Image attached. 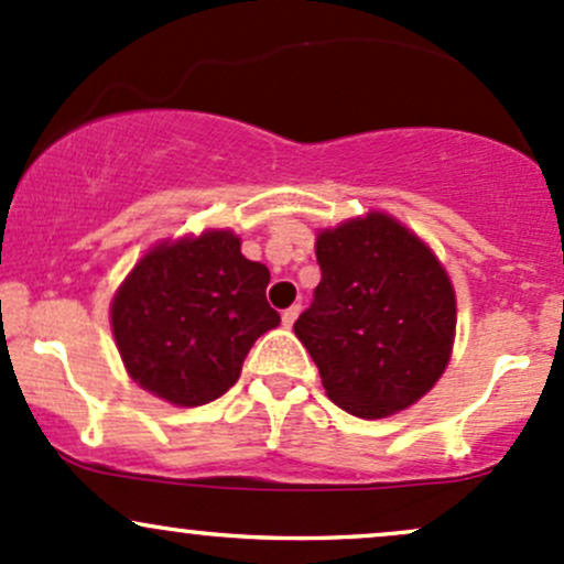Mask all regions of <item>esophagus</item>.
<instances>
[{
	"label": "esophagus",
	"mask_w": 564,
	"mask_h": 564,
	"mask_svg": "<svg viewBox=\"0 0 564 564\" xmlns=\"http://www.w3.org/2000/svg\"><path fill=\"white\" fill-rule=\"evenodd\" d=\"M300 311H302V305L300 302H294L292 307H286V311L281 313V318H283V327H292L294 322H297V316H300Z\"/></svg>",
	"instance_id": "1"
}]
</instances>
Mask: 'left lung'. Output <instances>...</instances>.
Wrapping results in <instances>:
<instances>
[{"mask_svg":"<svg viewBox=\"0 0 564 564\" xmlns=\"http://www.w3.org/2000/svg\"><path fill=\"white\" fill-rule=\"evenodd\" d=\"M313 302L294 322L327 397L361 419L405 411L435 387L454 346V286L435 253L387 213L316 240Z\"/></svg>","mask_w":564,"mask_h":564,"instance_id":"1","label":"left lung"}]
</instances>
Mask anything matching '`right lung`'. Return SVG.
<instances>
[{
  "mask_svg": "<svg viewBox=\"0 0 564 564\" xmlns=\"http://www.w3.org/2000/svg\"><path fill=\"white\" fill-rule=\"evenodd\" d=\"M267 283L270 270L242 257L229 229L159 242L110 305L127 372L173 405L218 400L240 378L257 337L281 324Z\"/></svg>",
  "mask_w": 564,
  "mask_h": 564,
  "instance_id": "add662e5",
  "label": "right lung"
}]
</instances>
